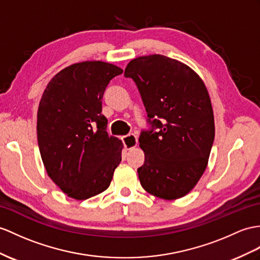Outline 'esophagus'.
I'll return each mask as SVG.
<instances>
[{
	"label": "esophagus",
	"instance_id": "1",
	"mask_svg": "<svg viewBox=\"0 0 260 260\" xmlns=\"http://www.w3.org/2000/svg\"><path fill=\"white\" fill-rule=\"evenodd\" d=\"M122 142H123V145L124 148L126 150H130L132 148L137 147L138 144V138L135 134H131V135H128V136H124L122 137Z\"/></svg>",
	"mask_w": 260,
	"mask_h": 260
}]
</instances>
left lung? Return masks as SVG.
Returning <instances> with one entry per match:
<instances>
[{
	"instance_id": "8db88e82",
	"label": "left lung",
	"mask_w": 260,
	"mask_h": 260,
	"mask_svg": "<svg viewBox=\"0 0 260 260\" xmlns=\"http://www.w3.org/2000/svg\"><path fill=\"white\" fill-rule=\"evenodd\" d=\"M124 77L136 82L152 128L139 138L144 152L138 169L141 185L163 200L183 198L203 175L214 142L213 108L204 82L187 65L156 54L132 59Z\"/></svg>"
}]
</instances>
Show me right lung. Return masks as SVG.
I'll list each match as a JSON object with an SVG mask.
<instances>
[{
	"label": "right lung",
	"mask_w": 260,
	"mask_h": 260,
	"mask_svg": "<svg viewBox=\"0 0 260 260\" xmlns=\"http://www.w3.org/2000/svg\"><path fill=\"white\" fill-rule=\"evenodd\" d=\"M122 69L93 60L73 64L48 82L37 111V141L47 174L69 198L87 200L109 187L122 141L101 115L110 80Z\"/></svg>",
	"instance_id": "1"
}]
</instances>
